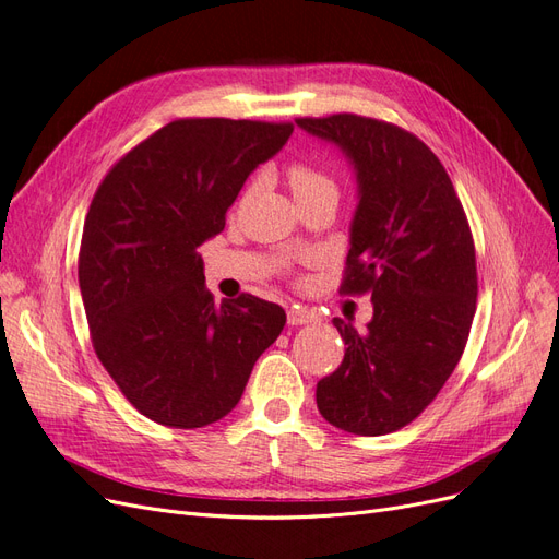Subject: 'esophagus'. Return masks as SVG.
<instances>
[{"label":"esophagus","mask_w":559,"mask_h":559,"mask_svg":"<svg viewBox=\"0 0 559 559\" xmlns=\"http://www.w3.org/2000/svg\"><path fill=\"white\" fill-rule=\"evenodd\" d=\"M286 321H289V326H306V324H312L314 321V314L306 308H289V312H286Z\"/></svg>","instance_id":"obj_1"}]
</instances>
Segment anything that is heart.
Instances as JSON below:
<instances>
[{"label":"heart","instance_id":"obj_1","mask_svg":"<svg viewBox=\"0 0 559 559\" xmlns=\"http://www.w3.org/2000/svg\"><path fill=\"white\" fill-rule=\"evenodd\" d=\"M289 186L294 191V198H306L314 193H335V183L324 173H319L317 167L306 163H294L289 167Z\"/></svg>","mask_w":559,"mask_h":559}]
</instances>
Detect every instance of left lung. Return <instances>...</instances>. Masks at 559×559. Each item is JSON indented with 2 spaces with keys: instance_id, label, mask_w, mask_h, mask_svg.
Returning <instances> with one entry per match:
<instances>
[{
  "instance_id": "left-lung-1",
  "label": "left lung",
  "mask_w": 559,
  "mask_h": 559,
  "mask_svg": "<svg viewBox=\"0 0 559 559\" xmlns=\"http://www.w3.org/2000/svg\"><path fill=\"white\" fill-rule=\"evenodd\" d=\"M296 126L352 165L359 202L341 289L373 300L361 333L333 319L347 349L317 382V408L347 433H392L436 399L466 347L478 296L466 214L445 167L415 134L354 114Z\"/></svg>"
}]
</instances>
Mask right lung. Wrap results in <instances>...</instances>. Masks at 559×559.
Segmentation results:
<instances>
[{
    "instance_id": "right-lung-1",
    "label": "right lung",
    "mask_w": 559,
    "mask_h": 559,
    "mask_svg": "<svg viewBox=\"0 0 559 559\" xmlns=\"http://www.w3.org/2000/svg\"><path fill=\"white\" fill-rule=\"evenodd\" d=\"M292 123L179 118L118 160L91 202L79 286L93 347L123 396L163 427L198 429L238 405L286 314L242 294L216 306L198 253Z\"/></svg>"
}]
</instances>
